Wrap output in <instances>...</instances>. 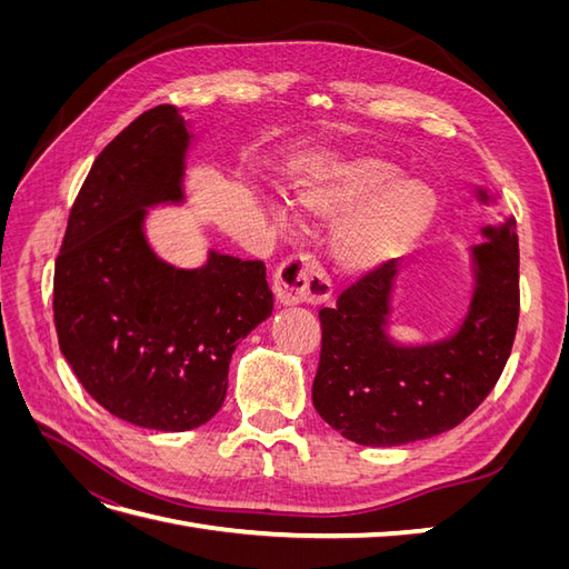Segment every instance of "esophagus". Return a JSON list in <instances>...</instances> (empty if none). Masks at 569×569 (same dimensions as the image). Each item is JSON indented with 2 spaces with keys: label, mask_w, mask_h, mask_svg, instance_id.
I'll list each match as a JSON object with an SVG mask.
<instances>
[{
  "label": "esophagus",
  "mask_w": 569,
  "mask_h": 569,
  "mask_svg": "<svg viewBox=\"0 0 569 569\" xmlns=\"http://www.w3.org/2000/svg\"><path fill=\"white\" fill-rule=\"evenodd\" d=\"M272 291L280 306L322 303L330 299L332 284L313 256H291L274 274Z\"/></svg>",
  "instance_id": "34e87169"
}]
</instances>
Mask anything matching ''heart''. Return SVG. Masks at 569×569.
I'll use <instances>...</instances> for the list:
<instances>
[{
	"mask_svg": "<svg viewBox=\"0 0 569 569\" xmlns=\"http://www.w3.org/2000/svg\"><path fill=\"white\" fill-rule=\"evenodd\" d=\"M399 166L377 153H332L306 163L289 182V203L299 220L330 222L335 266L363 278L387 268L432 228L439 199L418 178H396ZM266 213L287 222V206L268 197Z\"/></svg>",
	"mask_w": 569,
	"mask_h": 569,
	"instance_id": "1",
	"label": "heart"
}]
</instances>
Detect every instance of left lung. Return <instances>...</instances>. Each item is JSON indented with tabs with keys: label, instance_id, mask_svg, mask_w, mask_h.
Masks as SVG:
<instances>
[{
	"label": "left lung",
	"instance_id": "8db88e82",
	"mask_svg": "<svg viewBox=\"0 0 569 569\" xmlns=\"http://www.w3.org/2000/svg\"><path fill=\"white\" fill-rule=\"evenodd\" d=\"M479 203L496 206L477 184ZM470 247L472 291L453 330L427 341L391 335L401 263L366 274L322 308V351L313 406L341 437L360 446H401L460 425L501 377L520 318L518 222L481 226Z\"/></svg>",
	"mask_w": 569,
	"mask_h": 569
}]
</instances>
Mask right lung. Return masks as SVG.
Listing matches in <instances>:
<instances>
[{"instance_id": "1", "label": "right lung", "mask_w": 569, "mask_h": 569, "mask_svg": "<svg viewBox=\"0 0 569 569\" xmlns=\"http://www.w3.org/2000/svg\"><path fill=\"white\" fill-rule=\"evenodd\" d=\"M192 144L182 109L134 118L92 163L54 270L68 366L111 416L159 432L216 416L234 349L272 313L261 261L209 249L201 266L178 268L149 242V209L184 203Z\"/></svg>"}]
</instances>
